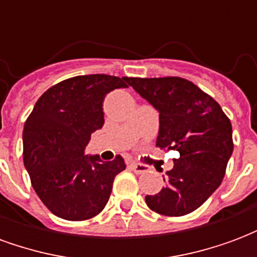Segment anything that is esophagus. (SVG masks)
I'll return each instance as SVG.
<instances>
[{
  "mask_svg": "<svg viewBox=\"0 0 257 257\" xmlns=\"http://www.w3.org/2000/svg\"><path fill=\"white\" fill-rule=\"evenodd\" d=\"M129 167H131V169H132L135 173H138V175L149 172V167H146V165H143V164H139V162H132Z\"/></svg>",
  "mask_w": 257,
  "mask_h": 257,
  "instance_id": "obj_1",
  "label": "esophagus"
}]
</instances>
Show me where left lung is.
<instances>
[{
  "mask_svg": "<svg viewBox=\"0 0 257 257\" xmlns=\"http://www.w3.org/2000/svg\"><path fill=\"white\" fill-rule=\"evenodd\" d=\"M128 84L160 112L157 146L180 154L165 173L167 186L146 195L147 206L160 215H187L224 178L234 147L231 122L213 97L187 79L129 78Z\"/></svg>",
  "mask_w": 257,
  "mask_h": 257,
  "instance_id": "left-lung-1",
  "label": "left lung"
}]
</instances>
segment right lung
<instances>
[{
	"instance_id": "1",
	"label": "right lung",
	"mask_w": 257,
	"mask_h": 257,
	"mask_svg": "<svg viewBox=\"0 0 257 257\" xmlns=\"http://www.w3.org/2000/svg\"><path fill=\"white\" fill-rule=\"evenodd\" d=\"M128 77L77 75L53 85L37 100L23 129V161L44 205L66 220L99 215L112 182L126 168L123 158L85 156L90 135L104 123L108 92L128 88Z\"/></svg>"
}]
</instances>
